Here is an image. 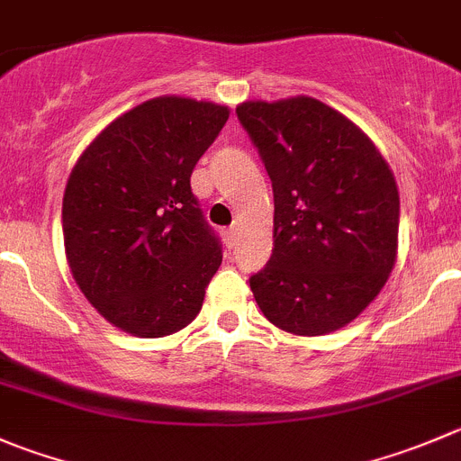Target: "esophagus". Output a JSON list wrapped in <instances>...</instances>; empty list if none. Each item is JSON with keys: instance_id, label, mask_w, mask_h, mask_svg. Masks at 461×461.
<instances>
[{"instance_id": "34e87169", "label": "esophagus", "mask_w": 461, "mask_h": 461, "mask_svg": "<svg viewBox=\"0 0 461 461\" xmlns=\"http://www.w3.org/2000/svg\"><path fill=\"white\" fill-rule=\"evenodd\" d=\"M222 236H225L227 248H234V245H236V230H234V227H230V230L222 231Z\"/></svg>"}]
</instances>
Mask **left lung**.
Returning <instances> with one entry per match:
<instances>
[{"mask_svg":"<svg viewBox=\"0 0 461 461\" xmlns=\"http://www.w3.org/2000/svg\"><path fill=\"white\" fill-rule=\"evenodd\" d=\"M236 114L275 191V248L249 276L254 299L285 333L342 329L396 263L394 173L354 122L312 96L245 101Z\"/></svg>","mask_w":461,"mask_h":461,"instance_id":"8db88e82","label":"left lung"}]
</instances>
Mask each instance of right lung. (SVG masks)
<instances>
[{
  "mask_svg": "<svg viewBox=\"0 0 461 461\" xmlns=\"http://www.w3.org/2000/svg\"><path fill=\"white\" fill-rule=\"evenodd\" d=\"M230 107L158 96L103 128L65 186L62 239L74 281L112 326L137 338L185 329L222 263L191 173Z\"/></svg>",
  "mask_w": 461,
  "mask_h": 461,
  "instance_id": "right-lung-1",
  "label": "right lung"
}]
</instances>
